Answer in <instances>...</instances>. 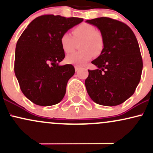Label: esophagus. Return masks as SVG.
Wrapping results in <instances>:
<instances>
[{"label":"esophagus","mask_w":153,"mask_h":153,"mask_svg":"<svg viewBox=\"0 0 153 153\" xmlns=\"http://www.w3.org/2000/svg\"><path fill=\"white\" fill-rule=\"evenodd\" d=\"M80 69V66H78V65H75V71H76V72H78Z\"/></svg>","instance_id":"esophagus-1"}]
</instances>
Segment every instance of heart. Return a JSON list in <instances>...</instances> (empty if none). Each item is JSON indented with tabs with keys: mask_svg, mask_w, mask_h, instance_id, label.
<instances>
[{
	"mask_svg": "<svg viewBox=\"0 0 153 153\" xmlns=\"http://www.w3.org/2000/svg\"><path fill=\"white\" fill-rule=\"evenodd\" d=\"M71 35L65 33L60 37V45L65 53H71L78 44L80 51L73 52L66 57L65 61L68 64L82 65L89 61L95 56L101 54L104 47L103 36L96 31L94 26L82 23L77 26L72 31Z\"/></svg>",
	"mask_w": 153,
	"mask_h": 153,
	"instance_id": "obj_1",
	"label": "heart"
}]
</instances>
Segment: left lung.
Returning <instances> with one entry per match:
<instances>
[{"instance_id": "8db88e82", "label": "left lung", "mask_w": 153, "mask_h": 153, "mask_svg": "<svg viewBox=\"0 0 153 153\" xmlns=\"http://www.w3.org/2000/svg\"><path fill=\"white\" fill-rule=\"evenodd\" d=\"M101 31L104 47L91 63L85 85L91 99L98 104L114 106L134 94L143 71V59L136 36L127 24L101 17L87 20Z\"/></svg>"}]
</instances>
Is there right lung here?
I'll return each mask as SVG.
<instances>
[{
  "mask_svg": "<svg viewBox=\"0 0 153 153\" xmlns=\"http://www.w3.org/2000/svg\"><path fill=\"white\" fill-rule=\"evenodd\" d=\"M82 21L59 15L40 16L21 35L16 47L14 72L22 93L31 102L48 106L62 100L75 68L70 64L58 65L65 56L59 40Z\"/></svg>",
  "mask_w": 153,
  "mask_h": 153,
  "instance_id": "right-lung-1",
  "label": "right lung"
}]
</instances>
